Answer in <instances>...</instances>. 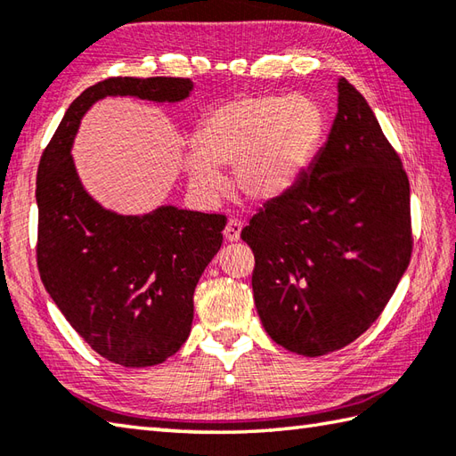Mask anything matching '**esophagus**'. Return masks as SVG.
Instances as JSON below:
<instances>
[{"mask_svg":"<svg viewBox=\"0 0 456 456\" xmlns=\"http://www.w3.org/2000/svg\"><path fill=\"white\" fill-rule=\"evenodd\" d=\"M240 229H243V221L239 217H231L225 229H223V235H225V239L231 240V243H235V240L240 239Z\"/></svg>","mask_w":456,"mask_h":456,"instance_id":"1","label":"esophagus"}]
</instances>
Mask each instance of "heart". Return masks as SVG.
Segmentation results:
<instances>
[{"instance_id":"b5f03b06","label":"heart","mask_w":456,"mask_h":456,"mask_svg":"<svg viewBox=\"0 0 456 456\" xmlns=\"http://www.w3.org/2000/svg\"><path fill=\"white\" fill-rule=\"evenodd\" d=\"M325 113L307 95H240L213 108L193 134L188 180L203 198L223 190L219 168L250 201L284 196L304 176L325 137Z\"/></svg>"}]
</instances>
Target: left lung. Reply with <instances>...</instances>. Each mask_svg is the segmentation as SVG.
Wrapping results in <instances>:
<instances>
[{
	"mask_svg": "<svg viewBox=\"0 0 456 456\" xmlns=\"http://www.w3.org/2000/svg\"><path fill=\"white\" fill-rule=\"evenodd\" d=\"M325 147L240 239L253 248V294L273 341L323 356L370 327L410 265V180L353 84L338 78Z\"/></svg>",
	"mask_w": 456,
	"mask_h": 456,
	"instance_id": "left-lung-1",
	"label": "left lung"
}]
</instances>
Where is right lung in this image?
Here are the masks:
<instances>
[{
	"instance_id": "1",
	"label": "right lung",
	"mask_w": 456,
	"mask_h": 456,
	"mask_svg": "<svg viewBox=\"0 0 456 456\" xmlns=\"http://www.w3.org/2000/svg\"><path fill=\"white\" fill-rule=\"evenodd\" d=\"M190 78H108L76 98L37 172V266L66 322L110 362L154 366L191 329L193 289L223 243L227 217L172 206L142 217L103 209L84 191L72 160L82 115L105 95L188 98Z\"/></svg>"
}]
</instances>
